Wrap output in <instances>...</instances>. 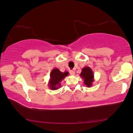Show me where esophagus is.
Masks as SVG:
<instances>
[{
    "label": "esophagus",
    "mask_w": 133,
    "mask_h": 133,
    "mask_svg": "<svg viewBox=\"0 0 133 133\" xmlns=\"http://www.w3.org/2000/svg\"><path fill=\"white\" fill-rule=\"evenodd\" d=\"M70 73L71 75H74L75 71L74 70H70Z\"/></svg>",
    "instance_id": "esophagus-1"
}]
</instances>
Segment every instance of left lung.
Returning a JSON list of instances; mask_svg holds the SVG:
<instances>
[{
  "label": "left lung",
  "instance_id": "left-lung-1",
  "mask_svg": "<svg viewBox=\"0 0 133 133\" xmlns=\"http://www.w3.org/2000/svg\"><path fill=\"white\" fill-rule=\"evenodd\" d=\"M79 76L84 79V84L87 87L92 86V83L94 81V74L90 67H85L83 68Z\"/></svg>",
  "mask_w": 133,
  "mask_h": 133
}]
</instances>
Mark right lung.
Wrapping results in <instances>:
<instances>
[{
    "mask_svg": "<svg viewBox=\"0 0 133 133\" xmlns=\"http://www.w3.org/2000/svg\"><path fill=\"white\" fill-rule=\"evenodd\" d=\"M68 71L61 72L58 69L55 68L52 70L50 74V79L48 83V86L52 90L59 89L61 85V82L65 77L68 76Z\"/></svg>",
    "mask_w": 133,
    "mask_h": 133,
    "instance_id": "right-lung-1",
    "label": "right lung"
}]
</instances>
